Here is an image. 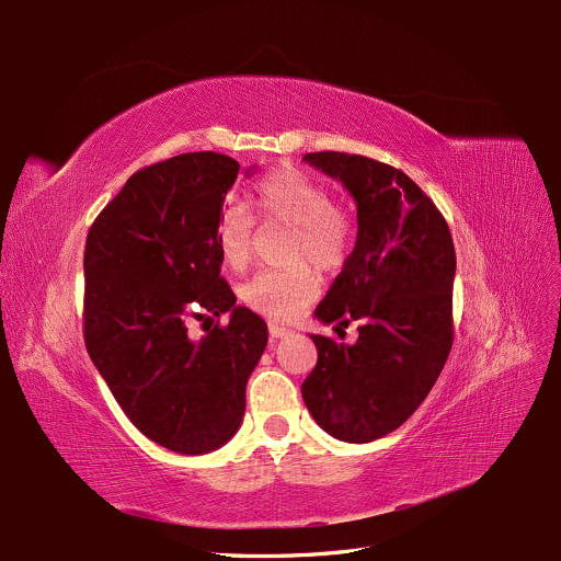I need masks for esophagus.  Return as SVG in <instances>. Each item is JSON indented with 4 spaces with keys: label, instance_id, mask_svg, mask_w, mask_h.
Masks as SVG:
<instances>
[{
    "label": "esophagus",
    "instance_id": "obj_1",
    "mask_svg": "<svg viewBox=\"0 0 561 561\" xmlns=\"http://www.w3.org/2000/svg\"><path fill=\"white\" fill-rule=\"evenodd\" d=\"M267 332H271V339H282V336L294 334V330L282 328V325H277V323H271V325H267Z\"/></svg>",
    "mask_w": 561,
    "mask_h": 561
}]
</instances>
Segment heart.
Instances as JSON below:
<instances>
[{
	"instance_id": "heart-1",
	"label": "heart",
	"mask_w": 561,
	"mask_h": 561,
	"mask_svg": "<svg viewBox=\"0 0 561 561\" xmlns=\"http://www.w3.org/2000/svg\"><path fill=\"white\" fill-rule=\"evenodd\" d=\"M252 208L265 220L294 227L288 259L296 261L279 271H261L240 288V298L256 313L275 321H290L316 298L321 275L339 271L353 252V215L332 202L330 190L298 169H277L252 187ZM217 250L231 271H245L252 250V217L242 206H229L217 222Z\"/></svg>"
}]
</instances>
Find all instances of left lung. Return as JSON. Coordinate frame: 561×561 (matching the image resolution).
Here are the masks:
<instances>
[{
  "label": "left lung",
  "instance_id": "obj_1",
  "mask_svg": "<svg viewBox=\"0 0 561 561\" xmlns=\"http://www.w3.org/2000/svg\"><path fill=\"white\" fill-rule=\"evenodd\" d=\"M305 160L357 204L355 250L313 316L348 328L353 346L311 334L319 362L302 399L323 431L371 443L397 431L440 376L454 341V240L443 213L401 169L339 151Z\"/></svg>",
  "mask_w": 561,
  "mask_h": 561
}]
</instances>
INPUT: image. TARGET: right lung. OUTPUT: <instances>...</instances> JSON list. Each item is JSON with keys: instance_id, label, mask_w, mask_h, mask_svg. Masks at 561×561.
Segmentation results:
<instances>
[{"instance_id": "1", "label": "right lung", "mask_w": 561, "mask_h": 561, "mask_svg": "<svg viewBox=\"0 0 561 561\" xmlns=\"http://www.w3.org/2000/svg\"><path fill=\"white\" fill-rule=\"evenodd\" d=\"M240 164L199 151L135 172L84 248V344L126 417L187 456L222 447L245 415L267 325L220 275L217 222ZM232 311L202 340L186 319Z\"/></svg>"}]
</instances>
